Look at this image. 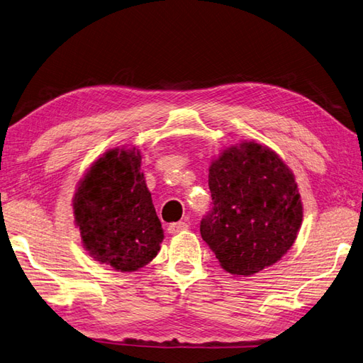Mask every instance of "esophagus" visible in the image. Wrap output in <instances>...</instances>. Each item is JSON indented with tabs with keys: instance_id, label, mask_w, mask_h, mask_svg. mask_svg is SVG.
<instances>
[{
	"instance_id": "esophagus-1",
	"label": "esophagus",
	"mask_w": 363,
	"mask_h": 363,
	"mask_svg": "<svg viewBox=\"0 0 363 363\" xmlns=\"http://www.w3.org/2000/svg\"><path fill=\"white\" fill-rule=\"evenodd\" d=\"M188 230V223L184 222H174L167 227V233H171V235H179V233Z\"/></svg>"
}]
</instances>
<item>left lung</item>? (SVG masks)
I'll list each match as a JSON object with an SVG mask.
<instances>
[{
	"mask_svg": "<svg viewBox=\"0 0 363 363\" xmlns=\"http://www.w3.org/2000/svg\"><path fill=\"white\" fill-rule=\"evenodd\" d=\"M213 208L200 235L222 269L250 277L270 267L294 245L303 222L295 175L267 146L244 141L209 166Z\"/></svg>",
	"mask_w": 363,
	"mask_h": 363,
	"instance_id": "1",
	"label": "left lung"
}]
</instances>
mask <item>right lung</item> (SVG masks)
I'll return each mask as SVG.
<instances>
[{
    "label": "right lung",
    "instance_id": "obj_1",
    "mask_svg": "<svg viewBox=\"0 0 363 363\" xmlns=\"http://www.w3.org/2000/svg\"><path fill=\"white\" fill-rule=\"evenodd\" d=\"M72 209L82 244L96 261L136 272L158 255L164 235L140 150L111 149L96 160L79 182Z\"/></svg>",
    "mask_w": 363,
    "mask_h": 363
}]
</instances>
